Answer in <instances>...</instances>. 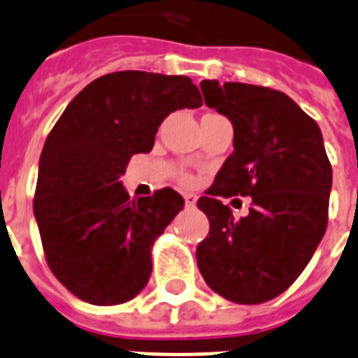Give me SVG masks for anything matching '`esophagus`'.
Instances as JSON below:
<instances>
[{
    "mask_svg": "<svg viewBox=\"0 0 358 358\" xmlns=\"http://www.w3.org/2000/svg\"><path fill=\"white\" fill-rule=\"evenodd\" d=\"M184 200H185V206H187V208H193V206L196 204V194L185 193L184 194Z\"/></svg>",
    "mask_w": 358,
    "mask_h": 358,
    "instance_id": "34e87169",
    "label": "esophagus"
}]
</instances>
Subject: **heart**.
<instances>
[{
  "mask_svg": "<svg viewBox=\"0 0 358 358\" xmlns=\"http://www.w3.org/2000/svg\"><path fill=\"white\" fill-rule=\"evenodd\" d=\"M185 180H187V178H185Z\"/></svg>",
  "mask_w": 358,
  "mask_h": 358,
  "instance_id": "b5f03b06",
  "label": "heart"
}]
</instances>
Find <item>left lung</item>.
Here are the masks:
<instances>
[{"label": "left lung", "mask_w": 358, "mask_h": 358, "mask_svg": "<svg viewBox=\"0 0 358 358\" xmlns=\"http://www.w3.org/2000/svg\"><path fill=\"white\" fill-rule=\"evenodd\" d=\"M209 108L234 124V152L196 206L209 234L196 246L206 283L235 303L268 301L303 272L327 228L333 171L320 127L278 90L202 80ZM229 196H252L235 220Z\"/></svg>", "instance_id": "8db88e82"}]
</instances>
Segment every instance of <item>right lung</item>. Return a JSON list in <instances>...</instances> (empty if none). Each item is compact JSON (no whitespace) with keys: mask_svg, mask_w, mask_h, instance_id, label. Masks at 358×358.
<instances>
[{"mask_svg":"<svg viewBox=\"0 0 358 358\" xmlns=\"http://www.w3.org/2000/svg\"><path fill=\"white\" fill-rule=\"evenodd\" d=\"M202 106L189 77L115 71L90 83L49 132L38 164L36 219L49 268L80 300H132L152 272L156 237L184 209L174 189L132 200L121 184L171 112Z\"/></svg>","mask_w":358,"mask_h":358,"instance_id":"right-lung-1","label":"right lung"}]
</instances>
